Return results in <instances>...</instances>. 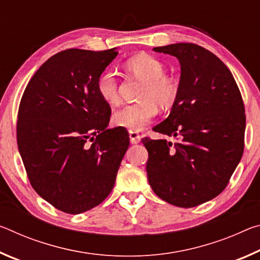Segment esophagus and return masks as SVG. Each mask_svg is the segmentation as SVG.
I'll use <instances>...</instances> for the list:
<instances>
[{
	"instance_id": "1",
	"label": "esophagus",
	"mask_w": 260,
	"mask_h": 260,
	"mask_svg": "<svg viewBox=\"0 0 260 260\" xmlns=\"http://www.w3.org/2000/svg\"><path fill=\"white\" fill-rule=\"evenodd\" d=\"M129 140H131V143L132 144H136V143L140 142L141 136H140V134L138 133V132L129 131Z\"/></svg>"
}]
</instances>
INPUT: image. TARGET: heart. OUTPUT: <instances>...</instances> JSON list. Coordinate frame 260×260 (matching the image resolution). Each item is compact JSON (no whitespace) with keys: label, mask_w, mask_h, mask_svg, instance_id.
<instances>
[{"label":"heart","mask_w":260,"mask_h":260,"mask_svg":"<svg viewBox=\"0 0 260 260\" xmlns=\"http://www.w3.org/2000/svg\"><path fill=\"white\" fill-rule=\"evenodd\" d=\"M127 71L144 80L139 102L127 104L113 113V124L131 131L143 129L150 124L160 108H171L177 102L180 94V81L175 77L167 76L166 65L157 57L139 54L126 60ZM96 89L100 98L108 104H117L120 101L119 80L113 71H104L98 79Z\"/></svg>","instance_id":"1"}]
</instances>
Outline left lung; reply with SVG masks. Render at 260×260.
<instances>
[{
  "label": "left lung",
  "mask_w": 260,
  "mask_h": 260,
  "mask_svg": "<svg viewBox=\"0 0 260 260\" xmlns=\"http://www.w3.org/2000/svg\"><path fill=\"white\" fill-rule=\"evenodd\" d=\"M153 50L175 56L181 65L180 94L170 116L153 127L166 140L143 138L148 181L158 197L193 208L218 196L230 182L244 150V103L225 64L195 43Z\"/></svg>",
  "instance_id": "1"
}]
</instances>
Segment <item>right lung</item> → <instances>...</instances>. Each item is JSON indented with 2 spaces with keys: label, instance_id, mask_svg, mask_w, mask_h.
I'll return each mask as SVG.
<instances>
[{
  "label": "right lung",
  "instance_id": "1",
  "mask_svg": "<svg viewBox=\"0 0 260 260\" xmlns=\"http://www.w3.org/2000/svg\"><path fill=\"white\" fill-rule=\"evenodd\" d=\"M118 51L67 49L34 73L20 100L17 143L35 191L65 213L107 199L129 146L126 131L108 129L111 108L98 79Z\"/></svg>",
  "mask_w": 260,
  "mask_h": 260
}]
</instances>
